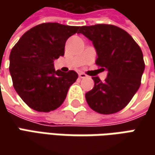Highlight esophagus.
Returning <instances> with one entry per match:
<instances>
[{
	"instance_id": "esophagus-1",
	"label": "esophagus",
	"mask_w": 155,
	"mask_h": 155,
	"mask_svg": "<svg viewBox=\"0 0 155 155\" xmlns=\"http://www.w3.org/2000/svg\"><path fill=\"white\" fill-rule=\"evenodd\" d=\"M79 78H87V75L83 73V72H81V73H79Z\"/></svg>"
}]
</instances>
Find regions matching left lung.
Returning <instances> with one entry per match:
<instances>
[{"instance_id": "left-lung-1", "label": "left lung", "mask_w": 155, "mask_h": 155, "mask_svg": "<svg viewBox=\"0 0 155 155\" xmlns=\"http://www.w3.org/2000/svg\"><path fill=\"white\" fill-rule=\"evenodd\" d=\"M78 33L92 41L97 53L96 64L108 71L104 82L92 78L95 84L85 94L87 104L104 115L122 110L140 85L145 69L140 47L125 30L114 25L84 26Z\"/></svg>"}]
</instances>
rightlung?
I'll return each mask as SVG.
<instances>
[{
  "label": "right lung",
  "instance_id": "add662e5",
  "mask_svg": "<svg viewBox=\"0 0 155 155\" xmlns=\"http://www.w3.org/2000/svg\"><path fill=\"white\" fill-rule=\"evenodd\" d=\"M79 28L42 23L26 32L13 47L9 56L13 85L31 109L49 112L64 103L78 76L74 71H55L53 60L64 56L66 40Z\"/></svg>",
  "mask_w": 155,
  "mask_h": 155
}]
</instances>
